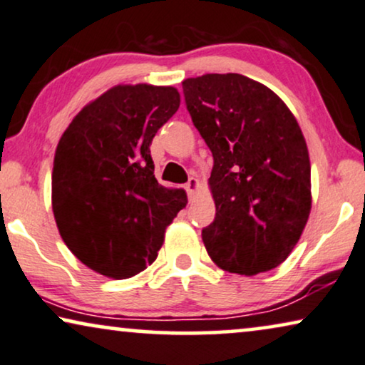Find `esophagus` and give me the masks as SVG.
Segmentation results:
<instances>
[{
  "mask_svg": "<svg viewBox=\"0 0 365 365\" xmlns=\"http://www.w3.org/2000/svg\"><path fill=\"white\" fill-rule=\"evenodd\" d=\"M185 188H187V192H188V197H193L195 193H197V190L200 188V182L197 180V178H190L188 180V183L185 185Z\"/></svg>",
  "mask_w": 365,
  "mask_h": 365,
  "instance_id": "34e87169",
  "label": "esophagus"
}]
</instances>
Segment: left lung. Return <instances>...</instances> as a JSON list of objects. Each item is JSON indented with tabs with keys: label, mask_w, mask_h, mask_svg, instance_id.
<instances>
[{
	"label": "left lung",
	"mask_w": 365,
	"mask_h": 365,
	"mask_svg": "<svg viewBox=\"0 0 365 365\" xmlns=\"http://www.w3.org/2000/svg\"><path fill=\"white\" fill-rule=\"evenodd\" d=\"M187 110L213 155V223L202 230L210 258L253 276L279 266L311 212L304 135L273 91L241 74L182 82Z\"/></svg>",
	"instance_id": "obj_1"
}]
</instances>
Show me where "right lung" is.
<instances>
[{
    "label": "right lung",
    "mask_w": 365,
    "mask_h": 365,
    "mask_svg": "<svg viewBox=\"0 0 365 365\" xmlns=\"http://www.w3.org/2000/svg\"><path fill=\"white\" fill-rule=\"evenodd\" d=\"M180 106L175 87L115 86L74 117L56 148L53 212L87 268L125 279L152 264L185 190L153 175L150 143Z\"/></svg>",
    "instance_id": "obj_1"
}]
</instances>
